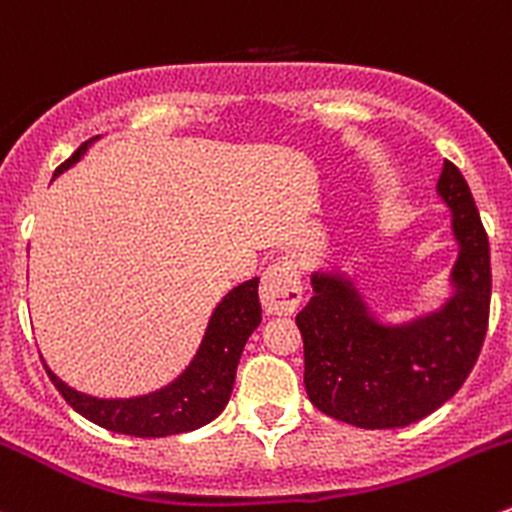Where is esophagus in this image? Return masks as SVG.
Returning a JSON list of instances; mask_svg holds the SVG:
<instances>
[{
    "mask_svg": "<svg viewBox=\"0 0 512 512\" xmlns=\"http://www.w3.org/2000/svg\"><path fill=\"white\" fill-rule=\"evenodd\" d=\"M303 298L301 276L291 261H278L263 271L261 303L263 311L271 316H288L298 308Z\"/></svg>",
    "mask_w": 512,
    "mask_h": 512,
    "instance_id": "esophagus-1",
    "label": "esophagus"
}]
</instances>
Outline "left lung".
<instances>
[{"label": "left lung", "instance_id": "1", "mask_svg": "<svg viewBox=\"0 0 512 512\" xmlns=\"http://www.w3.org/2000/svg\"><path fill=\"white\" fill-rule=\"evenodd\" d=\"M438 194L460 244L455 293L443 311L408 326H381L348 281L313 273L298 311L303 383L313 406L358 428H403L455 396L473 371L490 316V249L458 166L445 161Z\"/></svg>", "mask_w": 512, "mask_h": 512}]
</instances>
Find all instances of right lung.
I'll use <instances>...</instances> for the list:
<instances>
[{"mask_svg": "<svg viewBox=\"0 0 512 512\" xmlns=\"http://www.w3.org/2000/svg\"><path fill=\"white\" fill-rule=\"evenodd\" d=\"M89 144L91 139L84 141L54 171V176L77 164ZM258 323H261L258 278H251V281L236 286L219 303L211 316L204 343L184 376L151 396L129 398V401H99V398L84 396V393L64 386L47 366L44 368L64 401L74 411L82 413L86 421L114 430V433L136 435V438H164V435L186 433V430L206 426L224 411L236 381L241 351Z\"/></svg>", "mask_w": 512, "mask_h": 512, "instance_id": "1", "label": "right lung"}]
</instances>
